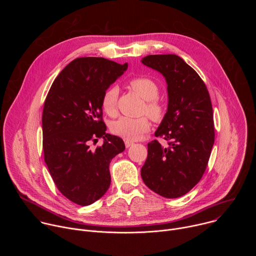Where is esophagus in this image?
Wrapping results in <instances>:
<instances>
[{
	"instance_id": "34e87169",
	"label": "esophagus",
	"mask_w": 256,
	"mask_h": 256,
	"mask_svg": "<svg viewBox=\"0 0 256 256\" xmlns=\"http://www.w3.org/2000/svg\"><path fill=\"white\" fill-rule=\"evenodd\" d=\"M124 144H126V148H130V146H132L134 144V142H132V140H124Z\"/></svg>"
}]
</instances>
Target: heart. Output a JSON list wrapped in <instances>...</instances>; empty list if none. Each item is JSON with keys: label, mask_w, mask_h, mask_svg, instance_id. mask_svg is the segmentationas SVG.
I'll use <instances>...</instances> for the list:
<instances>
[{"label": "heart", "mask_w": 256, "mask_h": 256, "mask_svg": "<svg viewBox=\"0 0 256 256\" xmlns=\"http://www.w3.org/2000/svg\"><path fill=\"white\" fill-rule=\"evenodd\" d=\"M130 88L136 92L144 100H146L144 110L153 120H160L163 116V107L156 100L159 95L157 84L148 78H132L130 81ZM118 88L112 86L107 88L101 98V106L103 110L110 116L116 114L118 112ZM151 124L147 116L132 118L122 116L114 122L112 126V130L114 134L122 136L128 140H134L142 136V134L150 130Z\"/></svg>", "instance_id": "heart-1"}]
</instances>
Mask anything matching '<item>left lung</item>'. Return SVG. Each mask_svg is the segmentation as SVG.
Wrapping results in <instances>:
<instances>
[{
	"label": "left lung",
	"instance_id": "1",
	"mask_svg": "<svg viewBox=\"0 0 256 256\" xmlns=\"http://www.w3.org/2000/svg\"><path fill=\"white\" fill-rule=\"evenodd\" d=\"M142 64L163 75L167 112L155 132L170 140L164 148L154 140L140 169L144 184L167 198L188 194L202 177L214 140L208 91L198 72L176 54H151Z\"/></svg>",
	"mask_w": 256,
	"mask_h": 256
}]
</instances>
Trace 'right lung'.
I'll return each instance as SVG.
<instances>
[{"mask_svg":"<svg viewBox=\"0 0 256 256\" xmlns=\"http://www.w3.org/2000/svg\"><path fill=\"white\" fill-rule=\"evenodd\" d=\"M128 68L104 58L72 60L54 81L42 112L44 161L58 190L89 206L110 186L109 163L124 151V140L106 132L101 98ZM104 138L95 150L91 141Z\"/></svg>","mask_w":256,"mask_h":256,"instance_id":"add662e5","label":"right lung"}]
</instances>
